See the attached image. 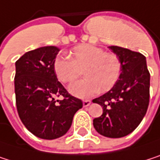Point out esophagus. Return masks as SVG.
Returning <instances> with one entry per match:
<instances>
[{"label":"esophagus","mask_w":160,"mask_h":160,"mask_svg":"<svg viewBox=\"0 0 160 160\" xmlns=\"http://www.w3.org/2000/svg\"><path fill=\"white\" fill-rule=\"evenodd\" d=\"M90 104H91V100H88V99L83 100V107H88Z\"/></svg>","instance_id":"1"}]
</instances>
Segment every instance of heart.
<instances>
[{"label":"heart","mask_w":160,"mask_h":160,"mask_svg":"<svg viewBox=\"0 0 160 160\" xmlns=\"http://www.w3.org/2000/svg\"><path fill=\"white\" fill-rule=\"evenodd\" d=\"M70 59L57 57L53 62V70L62 83H72L81 75L86 77L69 86V92L82 98H87L98 93L111 90L117 82L121 62L119 58L103 48L89 44L75 47L69 53Z\"/></svg>","instance_id":"1"}]
</instances>
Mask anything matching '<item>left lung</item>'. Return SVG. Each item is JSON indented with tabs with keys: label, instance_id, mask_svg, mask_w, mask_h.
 <instances>
[{
	"label": "left lung",
	"instance_id": "obj_1",
	"mask_svg": "<svg viewBox=\"0 0 160 160\" xmlns=\"http://www.w3.org/2000/svg\"><path fill=\"white\" fill-rule=\"evenodd\" d=\"M109 48L120 60L121 74L109 92L93 100L103 109L93 125L102 136L122 138L136 129L147 112L150 74L142 53L117 46Z\"/></svg>",
	"mask_w": 160,
	"mask_h": 160
}]
</instances>
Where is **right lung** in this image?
Masks as SVG:
<instances>
[{"label": "right lung", "mask_w": 160, "mask_h": 160, "mask_svg": "<svg viewBox=\"0 0 160 160\" xmlns=\"http://www.w3.org/2000/svg\"><path fill=\"white\" fill-rule=\"evenodd\" d=\"M60 49L54 46L35 48L16 62L15 94L19 118L34 136L54 140L70 128L82 101L69 95L53 70ZM64 99L56 101L55 96Z\"/></svg>", "instance_id": "obj_1"}]
</instances>
